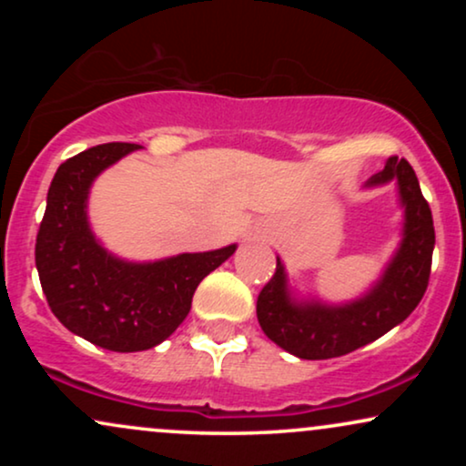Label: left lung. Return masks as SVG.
<instances>
[{
	"label": "left lung",
	"mask_w": 466,
	"mask_h": 466,
	"mask_svg": "<svg viewBox=\"0 0 466 466\" xmlns=\"http://www.w3.org/2000/svg\"><path fill=\"white\" fill-rule=\"evenodd\" d=\"M397 184L403 208L399 248L381 276L360 298L324 302L302 298L289 285L285 263L276 258V274L260 291L256 315L263 333L282 350L300 360H333L370 344L414 311L430 282L434 254V221L422 197L414 168L405 159L390 157L363 188Z\"/></svg>",
	"instance_id": "8db88e82"
}]
</instances>
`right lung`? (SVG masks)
Masks as SVG:
<instances>
[{"label": "right lung", "mask_w": 466, "mask_h": 466, "mask_svg": "<svg viewBox=\"0 0 466 466\" xmlns=\"http://www.w3.org/2000/svg\"><path fill=\"white\" fill-rule=\"evenodd\" d=\"M140 148L129 142L98 144L58 166L35 248L41 287L58 322L114 352L162 344L186 319L203 278L237 251L232 243L140 263L120 258L96 238L89 190L103 170Z\"/></svg>", "instance_id": "add662e5"}]
</instances>
